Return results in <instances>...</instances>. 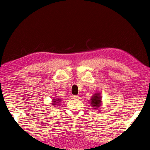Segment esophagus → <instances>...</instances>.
<instances>
[{
    "instance_id": "34e87169",
    "label": "esophagus",
    "mask_w": 150,
    "mask_h": 150,
    "mask_svg": "<svg viewBox=\"0 0 150 150\" xmlns=\"http://www.w3.org/2000/svg\"><path fill=\"white\" fill-rule=\"evenodd\" d=\"M73 98L75 99H80V97L79 96H77V95H75L73 96Z\"/></svg>"
}]
</instances>
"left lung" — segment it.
Segmentation results:
<instances>
[{"mask_svg": "<svg viewBox=\"0 0 150 150\" xmlns=\"http://www.w3.org/2000/svg\"><path fill=\"white\" fill-rule=\"evenodd\" d=\"M101 95L99 93H97L95 94V95L93 96L91 99V104L95 108L94 109H98L101 106V97L100 96Z\"/></svg>", "mask_w": 150, "mask_h": 150, "instance_id": "1", "label": "left lung"}]
</instances>
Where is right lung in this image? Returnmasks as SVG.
<instances>
[{
	"label": "right lung",
	"mask_w": 150,
	"mask_h": 150,
	"mask_svg": "<svg viewBox=\"0 0 150 150\" xmlns=\"http://www.w3.org/2000/svg\"><path fill=\"white\" fill-rule=\"evenodd\" d=\"M53 101H52V103H52V104H53L52 105H57L61 101V99H59V98H56L55 99H53Z\"/></svg>",
	"instance_id": "add662e5"
}]
</instances>
